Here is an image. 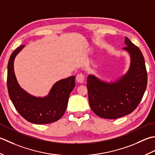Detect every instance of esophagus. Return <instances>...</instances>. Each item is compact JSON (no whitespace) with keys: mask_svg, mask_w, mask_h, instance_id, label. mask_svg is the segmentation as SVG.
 Instances as JSON below:
<instances>
[{"mask_svg":"<svg viewBox=\"0 0 155 155\" xmlns=\"http://www.w3.org/2000/svg\"><path fill=\"white\" fill-rule=\"evenodd\" d=\"M84 75L83 74H79L76 75V81L79 84H83L84 81Z\"/></svg>","mask_w":155,"mask_h":155,"instance_id":"34e87169","label":"esophagus"}]
</instances>
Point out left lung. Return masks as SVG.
I'll list each match as a JSON object with an SVG mask.
<instances>
[{
	"instance_id": "1",
	"label": "left lung",
	"mask_w": 155,
	"mask_h": 155,
	"mask_svg": "<svg viewBox=\"0 0 155 155\" xmlns=\"http://www.w3.org/2000/svg\"><path fill=\"white\" fill-rule=\"evenodd\" d=\"M123 49L130 57L127 73L114 82H106L94 75L87 80L89 104L100 118L116 119L132 113L143 98L147 85V72L140 49L125 37Z\"/></svg>"
}]
</instances>
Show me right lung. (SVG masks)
<instances>
[{
    "instance_id": "add662e5",
    "label": "right lung",
    "mask_w": 155,
    "mask_h": 155,
    "mask_svg": "<svg viewBox=\"0 0 155 155\" xmlns=\"http://www.w3.org/2000/svg\"><path fill=\"white\" fill-rule=\"evenodd\" d=\"M25 45L12 53L8 63L7 87L9 97L18 112L31 123L49 124L61 118L67 108L69 94L75 87V76L61 80L53 85L47 96L41 97L31 95L22 88L14 71L15 57Z\"/></svg>"
}]
</instances>
